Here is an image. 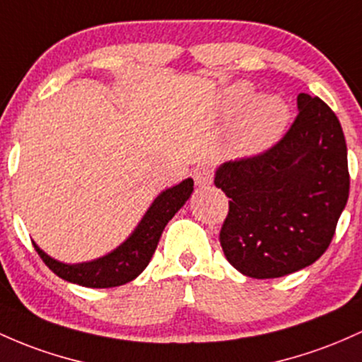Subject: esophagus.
<instances>
[{
	"label": "esophagus",
	"mask_w": 362,
	"mask_h": 362,
	"mask_svg": "<svg viewBox=\"0 0 362 362\" xmlns=\"http://www.w3.org/2000/svg\"><path fill=\"white\" fill-rule=\"evenodd\" d=\"M192 177H194V182H196L197 187L204 189V187H209L213 182V170L209 165H197L196 168H194L192 172Z\"/></svg>",
	"instance_id": "esophagus-1"
}]
</instances>
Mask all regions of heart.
<instances>
[{"label": "heart", "instance_id": "b5f03b06", "mask_svg": "<svg viewBox=\"0 0 362 362\" xmlns=\"http://www.w3.org/2000/svg\"><path fill=\"white\" fill-rule=\"evenodd\" d=\"M254 96V89L245 82H237L225 89L221 110L225 115H239L233 127L230 148L239 156H256L269 149L281 137L288 122V106L278 96Z\"/></svg>", "mask_w": 362, "mask_h": 362}]
</instances>
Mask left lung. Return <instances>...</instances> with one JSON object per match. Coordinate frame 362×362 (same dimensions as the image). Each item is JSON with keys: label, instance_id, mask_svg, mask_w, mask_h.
<instances>
[{"label": "left lung", "instance_id": "obj_1", "mask_svg": "<svg viewBox=\"0 0 362 362\" xmlns=\"http://www.w3.org/2000/svg\"><path fill=\"white\" fill-rule=\"evenodd\" d=\"M297 110L272 149L226 161L214 173V185L230 199L221 249L245 276L278 278L315 263L347 204L351 180L339 118L304 93Z\"/></svg>", "mask_w": 362, "mask_h": 362}]
</instances>
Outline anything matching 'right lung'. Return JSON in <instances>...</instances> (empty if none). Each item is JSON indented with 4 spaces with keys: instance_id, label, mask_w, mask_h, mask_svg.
Masks as SVG:
<instances>
[{
    "instance_id": "right-lung-1",
    "label": "right lung",
    "mask_w": 362,
    "mask_h": 362,
    "mask_svg": "<svg viewBox=\"0 0 362 362\" xmlns=\"http://www.w3.org/2000/svg\"><path fill=\"white\" fill-rule=\"evenodd\" d=\"M192 190V178H185L180 184L163 190L160 196L151 202L148 211L144 213L134 232L117 249L98 259L69 264L47 256L35 242L34 247L47 268L70 284L89 288H110L129 284L141 275L149 264L166 223L187 202Z\"/></svg>"
}]
</instances>
